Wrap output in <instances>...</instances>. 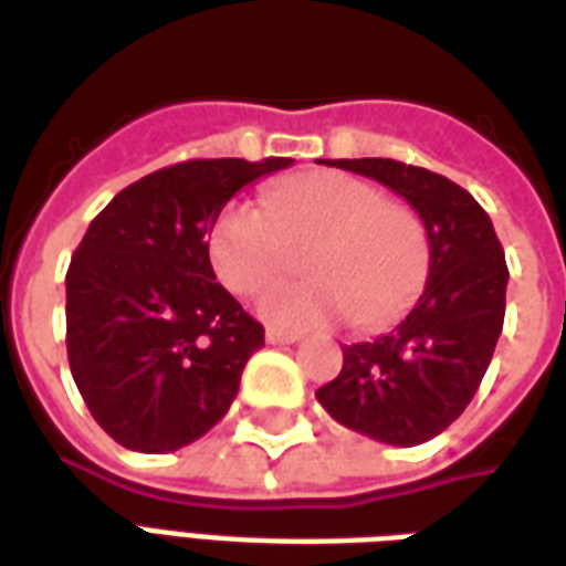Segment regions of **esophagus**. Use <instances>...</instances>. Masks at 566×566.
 Wrapping results in <instances>:
<instances>
[{
  "instance_id": "1",
  "label": "esophagus",
  "mask_w": 566,
  "mask_h": 566,
  "mask_svg": "<svg viewBox=\"0 0 566 566\" xmlns=\"http://www.w3.org/2000/svg\"><path fill=\"white\" fill-rule=\"evenodd\" d=\"M298 338H302V335H298V332H290V328L271 326L264 332V340H268V344H295Z\"/></svg>"
}]
</instances>
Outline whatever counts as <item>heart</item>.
<instances>
[{"mask_svg":"<svg viewBox=\"0 0 566 566\" xmlns=\"http://www.w3.org/2000/svg\"><path fill=\"white\" fill-rule=\"evenodd\" d=\"M210 264L234 295H259L295 271L311 283L280 286L259 302L280 326H323L338 316L378 326L423 286L430 240L418 212L378 186L335 170L292 176L264 191V210L234 200L210 226Z\"/></svg>","mask_w":566,"mask_h":566,"instance_id":"obj_1","label":"heart"}]
</instances>
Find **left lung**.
<instances>
[{"label":"left lung","mask_w":566,"mask_h":566,"mask_svg":"<svg viewBox=\"0 0 566 566\" xmlns=\"http://www.w3.org/2000/svg\"><path fill=\"white\" fill-rule=\"evenodd\" d=\"M402 195L430 238V276L418 304L387 335L344 347L338 378L316 399L347 430L384 444L430 442L482 384L506 314L509 268L491 216L451 179L390 161H332Z\"/></svg>","instance_id":"left-lung-1"}]
</instances>
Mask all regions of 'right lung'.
I'll use <instances>...</instances> for the list:
<instances>
[{"instance_id":"1","label":"right lung","mask_w":566,"mask_h":566,"mask_svg":"<svg viewBox=\"0 0 566 566\" xmlns=\"http://www.w3.org/2000/svg\"><path fill=\"white\" fill-rule=\"evenodd\" d=\"M292 158H200L118 191L66 271V354L87 411L130 451L167 454L210 432L264 344L210 264L212 219Z\"/></svg>"}]
</instances>
